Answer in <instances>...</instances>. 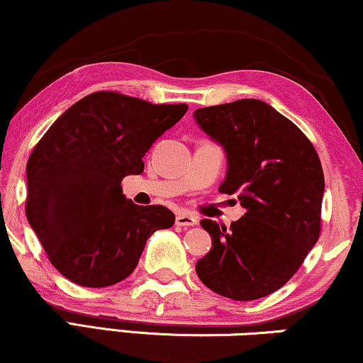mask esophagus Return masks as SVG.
Masks as SVG:
<instances>
[{
    "mask_svg": "<svg viewBox=\"0 0 363 363\" xmlns=\"http://www.w3.org/2000/svg\"><path fill=\"white\" fill-rule=\"evenodd\" d=\"M177 226H183V228H188V226H195L198 223V218L195 215H191V213H178L177 215Z\"/></svg>",
    "mask_w": 363,
    "mask_h": 363,
    "instance_id": "34e87169",
    "label": "esophagus"
}]
</instances>
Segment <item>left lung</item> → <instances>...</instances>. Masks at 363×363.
<instances>
[{
    "mask_svg": "<svg viewBox=\"0 0 363 363\" xmlns=\"http://www.w3.org/2000/svg\"><path fill=\"white\" fill-rule=\"evenodd\" d=\"M208 135L225 147L226 180L245 216L218 226L203 220L213 246L196 274L235 301L269 296L296 274L320 236L324 172L314 145L296 123L257 99L195 111Z\"/></svg>",
    "mask_w": 363,
    "mask_h": 363,
    "instance_id": "1",
    "label": "left lung"
}]
</instances>
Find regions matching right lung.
I'll list each match as a JSON object with an SVG mask.
<instances>
[{
    "mask_svg": "<svg viewBox=\"0 0 363 363\" xmlns=\"http://www.w3.org/2000/svg\"><path fill=\"white\" fill-rule=\"evenodd\" d=\"M188 111L113 91L89 94L49 127L29 155L26 218L51 264L84 287L130 276L153 231L172 228L162 205L138 206L122 193L143 155Z\"/></svg>",
    "mask_w": 363,
    "mask_h": 363,
    "instance_id": "1",
    "label": "right lung"
}]
</instances>
